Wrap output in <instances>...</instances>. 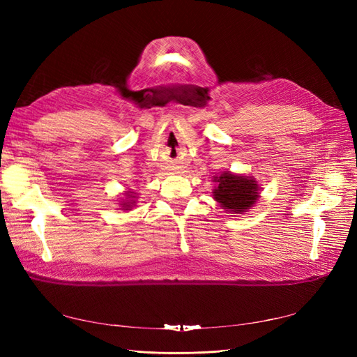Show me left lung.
<instances>
[{
  "label": "left lung",
  "mask_w": 357,
  "mask_h": 357,
  "mask_svg": "<svg viewBox=\"0 0 357 357\" xmlns=\"http://www.w3.org/2000/svg\"><path fill=\"white\" fill-rule=\"evenodd\" d=\"M218 185L213 190V198L221 207L230 213H244L259 198V185L255 178L224 172L215 178Z\"/></svg>",
  "instance_id": "1"
}]
</instances>
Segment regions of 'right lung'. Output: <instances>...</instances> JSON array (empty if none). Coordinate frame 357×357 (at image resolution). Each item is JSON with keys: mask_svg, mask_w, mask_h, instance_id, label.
<instances>
[{"mask_svg": "<svg viewBox=\"0 0 357 357\" xmlns=\"http://www.w3.org/2000/svg\"><path fill=\"white\" fill-rule=\"evenodd\" d=\"M136 196H133V192H127L126 193V201L123 199V202H121V207H123V210H130L133 206H135V199Z\"/></svg>", "mask_w": 357, "mask_h": 357, "instance_id": "right-lung-1", "label": "right lung"}]
</instances>
